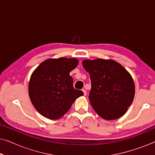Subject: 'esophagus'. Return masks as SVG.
<instances>
[{"mask_svg": "<svg viewBox=\"0 0 155 155\" xmlns=\"http://www.w3.org/2000/svg\"><path fill=\"white\" fill-rule=\"evenodd\" d=\"M82 92H83L84 96H86L87 94V91H86L85 90H84V89H83V90H82Z\"/></svg>", "mask_w": 155, "mask_h": 155, "instance_id": "esophagus-1", "label": "esophagus"}]
</instances>
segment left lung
Instances as JSON below:
<instances>
[{"instance_id": "left-lung-1", "label": "left lung", "mask_w": 155, "mask_h": 155, "mask_svg": "<svg viewBox=\"0 0 155 155\" xmlns=\"http://www.w3.org/2000/svg\"><path fill=\"white\" fill-rule=\"evenodd\" d=\"M82 65L90 76L89 99L94 111L105 120L121 117L135 95L130 73L114 60H84Z\"/></svg>"}]
</instances>
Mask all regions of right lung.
Listing matches in <instances>:
<instances>
[{"label": "right lung", "mask_w": 155, "mask_h": 155, "mask_svg": "<svg viewBox=\"0 0 155 155\" xmlns=\"http://www.w3.org/2000/svg\"><path fill=\"white\" fill-rule=\"evenodd\" d=\"M78 64L76 58L47 59L31 74L29 95L34 107L42 116L58 119L70 109L78 97L83 95L73 87L69 75Z\"/></svg>", "instance_id": "right-lung-1"}]
</instances>
